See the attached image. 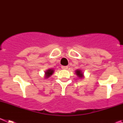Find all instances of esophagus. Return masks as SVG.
Returning a JSON list of instances; mask_svg holds the SVG:
<instances>
[{
  "instance_id": "34e87169",
  "label": "esophagus",
  "mask_w": 123,
  "mask_h": 123,
  "mask_svg": "<svg viewBox=\"0 0 123 123\" xmlns=\"http://www.w3.org/2000/svg\"><path fill=\"white\" fill-rule=\"evenodd\" d=\"M68 68V67H65V66H62V68L63 69H67Z\"/></svg>"
}]
</instances>
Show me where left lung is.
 I'll list each match as a JSON object with an SVG mask.
<instances>
[{"instance_id":"8db88e82","label":"left lung","mask_w":123,"mask_h":123,"mask_svg":"<svg viewBox=\"0 0 123 123\" xmlns=\"http://www.w3.org/2000/svg\"><path fill=\"white\" fill-rule=\"evenodd\" d=\"M75 74H76L77 76L80 79H82V78H84V73L80 69H78L75 71Z\"/></svg>"}]
</instances>
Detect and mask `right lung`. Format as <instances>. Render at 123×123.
<instances>
[{
  "label": "right lung",
  "mask_w": 123,
  "mask_h": 123,
  "mask_svg": "<svg viewBox=\"0 0 123 123\" xmlns=\"http://www.w3.org/2000/svg\"><path fill=\"white\" fill-rule=\"evenodd\" d=\"M54 72V69H52V68H50V69H47L46 71H45V74H44V78L45 79H47V78H49L50 76H51L53 73Z\"/></svg>",
  "instance_id": "1"
}]
</instances>
